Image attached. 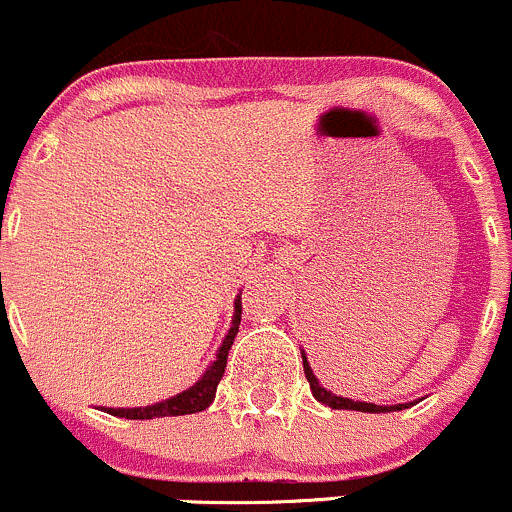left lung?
Segmentation results:
<instances>
[{
	"instance_id": "8db88e82",
	"label": "left lung",
	"mask_w": 512,
	"mask_h": 512,
	"mask_svg": "<svg viewBox=\"0 0 512 512\" xmlns=\"http://www.w3.org/2000/svg\"><path fill=\"white\" fill-rule=\"evenodd\" d=\"M300 357H303V370H305V379L310 382V392H313V397L318 399L320 404H325V407H330V409H352V412L387 414V412H402V409H409L414 404V402H404V404H387V407H382V404L355 402V399L337 397V394L330 392V389H325L323 384L318 382V377H315L313 370H310V362H308V357H305L303 350H300Z\"/></svg>"
}]
</instances>
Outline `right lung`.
I'll list each match as a JSON object with an SVG mask.
<instances>
[{"label": "right lung", "instance_id": "1", "mask_svg": "<svg viewBox=\"0 0 512 512\" xmlns=\"http://www.w3.org/2000/svg\"><path fill=\"white\" fill-rule=\"evenodd\" d=\"M239 323H241V295H236L234 318H231L229 333H226L224 340H221L217 357H214L212 365L204 370L202 377H199L192 387L175 394V397L162 399V402H157V404H150V407H133V409L105 407L103 412H108L113 416H123V419H160V416H182V414L204 412V409L214 402V397H217V387H219L221 377H224L226 357H229L231 345H234V337H236V333H239Z\"/></svg>", "mask_w": 512, "mask_h": 512}]
</instances>
